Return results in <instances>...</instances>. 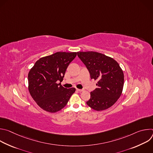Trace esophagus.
I'll use <instances>...</instances> for the list:
<instances>
[{
  "label": "esophagus",
  "mask_w": 153,
  "mask_h": 153,
  "mask_svg": "<svg viewBox=\"0 0 153 153\" xmlns=\"http://www.w3.org/2000/svg\"><path fill=\"white\" fill-rule=\"evenodd\" d=\"M77 91H78L79 92H82V91H83V90H82V89H78V88H77Z\"/></svg>",
  "instance_id": "1"
}]
</instances>
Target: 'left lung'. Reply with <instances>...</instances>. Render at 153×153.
I'll return each mask as SVG.
<instances>
[{"instance_id": "1", "label": "left lung", "mask_w": 153, "mask_h": 153, "mask_svg": "<svg viewBox=\"0 0 153 153\" xmlns=\"http://www.w3.org/2000/svg\"><path fill=\"white\" fill-rule=\"evenodd\" d=\"M77 56L88 70L91 79L97 80V88L90 93L86 104L97 111L110 108L123 88L124 74L119 64L112 57L95 51H80Z\"/></svg>"}]
</instances>
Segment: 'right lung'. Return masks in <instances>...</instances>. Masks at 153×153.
Returning a JSON list of instances; mask_svg holds the SVG:
<instances>
[{"instance_id": "1", "label": "right lung", "mask_w": 153, "mask_h": 153, "mask_svg": "<svg viewBox=\"0 0 153 153\" xmlns=\"http://www.w3.org/2000/svg\"><path fill=\"white\" fill-rule=\"evenodd\" d=\"M76 52H57L36 61L28 75L29 92L43 110L56 113L67 104L76 89H67L61 82Z\"/></svg>"}]
</instances>
